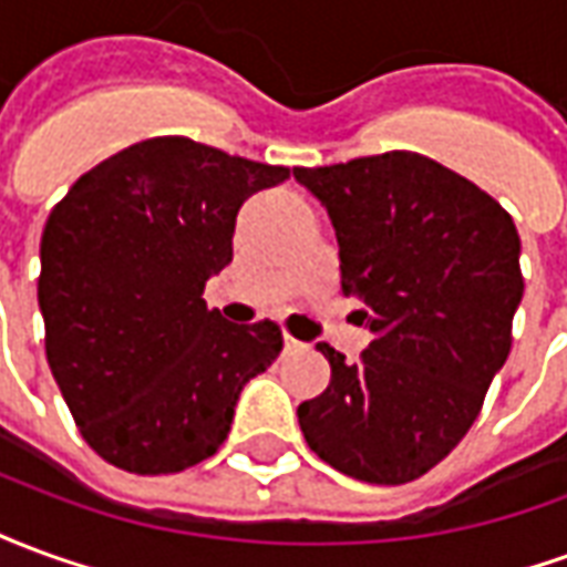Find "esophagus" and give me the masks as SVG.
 Here are the masks:
<instances>
[{
	"label": "esophagus",
	"mask_w": 567,
	"mask_h": 567,
	"mask_svg": "<svg viewBox=\"0 0 567 567\" xmlns=\"http://www.w3.org/2000/svg\"><path fill=\"white\" fill-rule=\"evenodd\" d=\"M285 349H288V352H297V349H303V343H300V340H295L291 333H285Z\"/></svg>",
	"instance_id": "1"
}]
</instances>
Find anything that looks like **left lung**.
Wrapping results in <instances>:
<instances>
[{
    "label": "left lung",
    "instance_id": "8db88e82",
    "mask_svg": "<svg viewBox=\"0 0 567 567\" xmlns=\"http://www.w3.org/2000/svg\"><path fill=\"white\" fill-rule=\"evenodd\" d=\"M295 178L328 209L343 295L364 303L361 361L319 343L331 385L297 406L309 450L340 474L401 486L443 462L511 355L519 234L498 199L416 151Z\"/></svg>",
    "mask_w": 567,
    "mask_h": 567
}]
</instances>
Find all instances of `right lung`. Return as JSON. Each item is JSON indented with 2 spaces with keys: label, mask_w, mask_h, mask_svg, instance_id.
<instances>
[{
  "label": "right lung",
  "mask_w": 567,
  "mask_h": 567,
  "mask_svg": "<svg viewBox=\"0 0 567 567\" xmlns=\"http://www.w3.org/2000/svg\"><path fill=\"white\" fill-rule=\"evenodd\" d=\"M291 175L185 136L93 166L42 234L44 352L81 437L130 474H175L218 452L239 392L282 352L276 321L206 309L234 260L236 212Z\"/></svg>",
  "instance_id": "right-lung-1"
}]
</instances>
